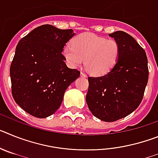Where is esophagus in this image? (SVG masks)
<instances>
[{
  "label": "esophagus",
  "mask_w": 158,
  "mask_h": 158,
  "mask_svg": "<svg viewBox=\"0 0 158 158\" xmlns=\"http://www.w3.org/2000/svg\"><path fill=\"white\" fill-rule=\"evenodd\" d=\"M81 77H87V75L85 74V73H81Z\"/></svg>",
  "instance_id": "esophagus-1"
}]
</instances>
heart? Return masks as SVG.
I'll return each mask as SVG.
<instances>
[{"label":"heart","mask_w":158,"mask_h":158,"mask_svg":"<svg viewBox=\"0 0 158 158\" xmlns=\"http://www.w3.org/2000/svg\"><path fill=\"white\" fill-rule=\"evenodd\" d=\"M120 49L115 40H107L93 33H83L66 45L62 51L67 65L77 68L85 61L86 69L94 76H104L117 63Z\"/></svg>","instance_id":"b5f03b06"}]
</instances>
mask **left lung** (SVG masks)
Returning a JSON list of instances; mask_svg holds the SVG:
<instances>
[{"mask_svg": "<svg viewBox=\"0 0 158 158\" xmlns=\"http://www.w3.org/2000/svg\"><path fill=\"white\" fill-rule=\"evenodd\" d=\"M108 35L118 43L117 63L107 74L89 77L88 107L95 117L113 122L129 115L142 102L149 69L145 51L131 35L118 31Z\"/></svg>", "mask_w": 158, "mask_h": 158, "instance_id": "1", "label": "left lung"}]
</instances>
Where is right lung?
<instances>
[{"mask_svg": "<svg viewBox=\"0 0 158 158\" xmlns=\"http://www.w3.org/2000/svg\"><path fill=\"white\" fill-rule=\"evenodd\" d=\"M75 33L44 24L18 43L10 67L12 93L30 115L46 118L62 104L64 93L81 73L69 69L62 51Z\"/></svg>", "mask_w": 158, "mask_h": 158, "instance_id": "add662e5", "label": "right lung"}]
</instances>
